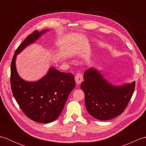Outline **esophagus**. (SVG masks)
I'll use <instances>...</instances> for the list:
<instances>
[{"mask_svg": "<svg viewBox=\"0 0 146 146\" xmlns=\"http://www.w3.org/2000/svg\"><path fill=\"white\" fill-rule=\"evenodd\" d=\"M75 80L76 84H78V85L80 84V83H81L83 81V76L82 74L80 73H77L76 75L75 76Z\"/></svg>", "mask_w": 146, "mask_h": 146, "instance_id": "34e87169", "label": "esophagus"}]
</instances>
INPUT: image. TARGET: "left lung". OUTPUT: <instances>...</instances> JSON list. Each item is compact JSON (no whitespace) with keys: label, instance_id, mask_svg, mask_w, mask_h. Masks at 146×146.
<instances>
[{"label":"left lung","instance_id":"left-lung-1","mask_svg":"<svg viewBox=\"0 0 146 146\" xmlns=\"http://www.w3.org/2000/svg\"><path fill=\"white\" fill-rule=\"evenodd\" d=\"M81 88L85 94V107L89 114L100 120L118 117L125 110L135 89V83L113 86L95 68L84 73Z\"/></svg>","mask_w":146,"mask_h":146}]
</instances>
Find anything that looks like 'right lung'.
<instances>
[{
  "label": "right lung",
  "instance_id": "add662e5",
  "mask_svg": "<svg viewBox=\"0 0 146 146\" xmlns=\"http://www.w3.org/2000/svg\"><path fill=\"white\" fill-rule=\"evenodd\" d=\"M35 31L19 46L11 66V86L15 100L30 119L47 123L60 116L70 92L75 86L74 75L51 68L48 73L37 82H26L18 75L15 67L16 56L26 46L35 42L42 34Z\"/></svg>",
  "mask_w": 146,
  "mask_h": 146
}]
</instances>
